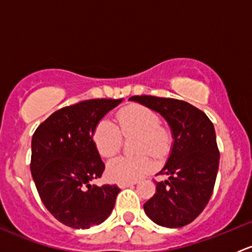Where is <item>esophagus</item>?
Here are the masks:
<instances>
[{
  "label": "esophagus",
  "mask_w": 252,
  "mask_h": 252,
  "mask_svg": "<svg viewBox=\"0 0 252 252\" xmlns=\"http://www.w3.org/2000/svg\"><path fill=\"white\" fill-rule=\"evenodd\" d=\"M135 184V183L134 182H123V183H119L118 184V187L119 188H122V189H124V188H129V187H133V185Z\"/></svg>",
  "instance_id": "esophagus-1"
}]
</instances>
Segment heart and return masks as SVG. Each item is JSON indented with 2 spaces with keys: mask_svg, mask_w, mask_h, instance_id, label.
<instances>
[{
  "mask_svg": "<svg viewBox=\"0 0 252 252\" xmlns=\"http://www.w3.org/2000/svg\"><path fill=\"white\" fill-rule=\"evenodd\" d=\"M118 126L110 119L103 118L96 124L93 141L98 154L112 157L121 150L123 136L136 135V152H150L161 157L172 145V131L161 124L159 116L146 106L133 103L121 108L117 113ZM154 169V162L149 154L138 156H119L107 164V177L114 182H135Z\"/></svg>",
  "mask_w": 252,
  "mask_h": 252,
  "instance_id": "heart-1",
  "label": "heart"
}]
</instances>
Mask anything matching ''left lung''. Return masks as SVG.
<instances>
[{"mask_svg":"<svg viewBox=\"0 0 252 252\" xmlns=\"http://www.w3.org/2000/svg\"><path fill=\"white\" fill-rule=\"evenodd\" d=\"M131 101L158 112L173 133V146L158 174L156 192L144 204L145 213L158 225L180 228L191 223L208 204L220 164L212 122L199 108L177 98L141 95Z\"/></svg>","mask_w":252,"mask_h":252,"instance_id":"1","label":"left lung"}]
</instances>
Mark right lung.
I'll return each mask as SVG.
<instances>
[{"label": "right lung", "instance_id": "obj_1", "mask_svg": "<svg viewBox=\"0 0 252 252\" xmlns=\"http://www.w3.org/2000/svg\"><path fill=\"white\" fill-rule=\"evenodd\" d=\"M123 98H94L53 112L35 130L30 171L42 204L63 224L88 229L113 210L116 184L91 185L105 163L93 141L100 119Z\"/></svg>", "mask_w": 252, "mask_h": 252}]
</instances>
